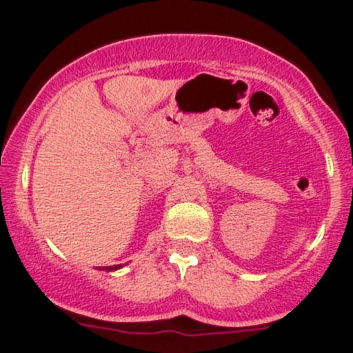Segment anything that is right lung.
Here are the masks:
<instances>
[{
	"instance_id": "add662e5",
	"label": "right lung",
	"mask_w": 353,
	"mask_h": 353,
	"mask_svg": "<svg viewBox=\"0 0 353 353\" xmlns=\"http://www.w3.org/2000/svg\"><path fill=\"white\" fill-rule=\"evenodd\" d=\"M121 268V265H114V266H102V270H117Z\"/></svg>"
}]
</instances>
